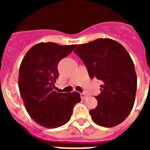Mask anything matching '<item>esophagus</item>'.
Instances as JSON below:
<instances>
[{
	"label": "esophagus",
	"instance_id": "esophagus-1",
	"mask_svg": "<svg viewBox=\"0 0 150 150\" xmlns=\"http://www.w3.org/2000/svg\"><path fill=\"white\" fill-rule=\"evenodd\" d=\"M80 96H81V98L83 99V100H85L86 98H87L88 95H87L86 94H85V93H81V94H80Z\"/></svg>",
	"mask_w": 150,
	"mask_h": 150
}]
</instances>
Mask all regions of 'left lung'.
<instances>
[{
  "label": "left lung",
  "mask_w": 150,
  "mask_h": 150,
  "mask_svg": "<svg viewBox=\"0 0 150 150\" xmlns=\"http://www.w3.org/2000/svg\"><path fill=\"white\" fill-rule=\"evenodd\" d=\"M86 64L90 78L102 82L95 97L98 105L89 111L100 126L111 128L122 122L132 111L137 91V75L132 58L117 41L100 38L78 45L74 50Z\"/></svg>",
  "instance_id": "1"
}]
</instances>
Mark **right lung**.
Instances as JSON below:
<instances>
[{"mask_svg":"<svg viewBox=\"0 0 150 150\" xmlns=\"http://www.w3.org/2000/svg\"><path fill=\"white\" fill-rule=\"evenodd\" d=\"M76 46L40 43L22 59L18 73L19 92L29 116L41 126L55 128L66 124L75 104L81 100L76 91L58 93L53 89L59 77V61Z\"/></svg>","mask_w":150,"mask_h":150,"instance_id":"obj_1","label":"right lung"}]
</instances>
